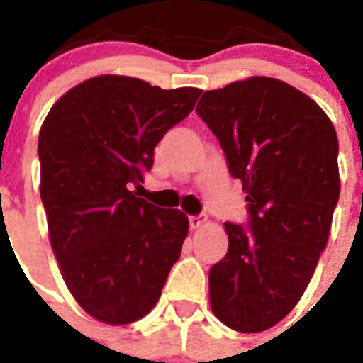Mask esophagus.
<instances>
[{
	"label": "esophagus",
	"instance_id": "esophagus-1",
	"mask_svg": "<svg viewBox=\"0 0 363 363\" xmlns=\"http://www.w3.org/2000/svg\"><path fill=\"white\" fill-rule=\"evenodd\" d=\"M202 224H206L204 215H194V217H189V228H191V230H199Z\"/></svg>",
	"mask_w": 363,
	"mask_h": 363
}]
</instances>
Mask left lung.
Returning <instances> with one entry per match:
<instances>
[{
    "label": "left lung",
    "instance_id": "8db88e82",
    "mask_svg": "<svg viewBox=\"0 0 363 363\" xmlns=\"http://www.w3.org/2000/svg\"><path fill=\"white\" fill-rule=\"evenodd\" d=\"M195 110L251 215L247 230L224 222L230 246L210 269L211 311L233 331H266L298 303L328 244L340 197L336 130L311 97L275 77L208 90Z\"/></svg>",
    "mask_w": 363,
    "mask_h": 363
}]
</instances>
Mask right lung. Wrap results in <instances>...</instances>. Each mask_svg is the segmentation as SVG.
<instances>
[{
	"label": "right lung",
	"mask_w": 363,
	"mask_h": 363,
	"mask_svg": "<svg viewBox=\"0 0 363 363\" xmlns=\"http://www.w3.org/2000/svg\"><path fill=\"white\" fill-rule=\"evenodd\" d=\"M202 90H162L137 77L97 76L55 101L39 130L41 201L68 291L99 322L148 315L181 257L189 222L137 197L153 148Z\"/></svg>",
	"instance_id": "right-lung-1"
}]
</instances>
